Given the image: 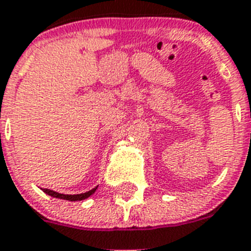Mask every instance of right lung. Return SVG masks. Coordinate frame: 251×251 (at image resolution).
<instances>
[{
  "instance_id": "1",
  "label": "right lung",
  "mask_w": 251,
  "mask_h": 251,
  "mask_svg": "<svg viewBox=\"0 0 251 251\" xmlns=\"http://www.w3.org/2000/svg\"><path fill=\"white\" fill-rule=\"evenodd\" d=\"M97 188L98 187H95V188H93L91 191H89V192L81 193V195H63V193H58V192H55V191H51V189H46V188H44L42 191H44L46 195H49V196H51V197H55V199L68 200V201H81V200H85V199H87V197H90L91 195H93V193L97 191Z\"/></svg>"
}]
</instances>
